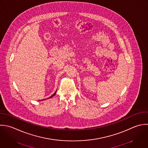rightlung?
I'll use <instances>...</instances> for the list:
<instances>
[{"label":"right lung","mask_w":148,"mask_h":148,"mask_svg":"<svg viewBox=\"0 0 148 148\" xmlns=\"http://www.w3.org/2000/svg\"><path fill=\"white\" fill-rule=\"evenodd\" d=\"M56 92H55V93H53V95H52V96H51L50 97H49V98H51V97H52V96H54V95L56 94Z\"/></svg>","instance_id":"right-lung-1"}]
</instances>
